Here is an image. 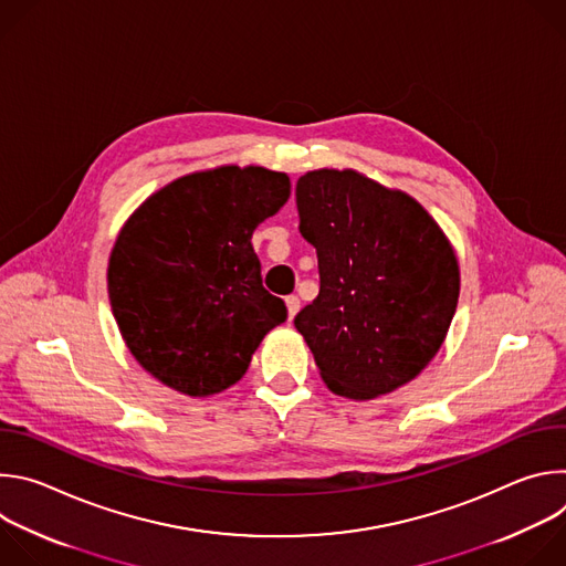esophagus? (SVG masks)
Returning a JSON list of instances; mask_svg holds the SVG:
<instances>
[{"mask_svg": "<svg viewBox=\"0 0 566 566\" xmlns=\"http://www.w3.org/2000/svg\"><path fill=\"white\" fill-rule=\"evenodd\" d=\"M286 308H289V319H293L300 311V297L297 295H289L286 297Z\"/></svg>", "mask_w": 566, "mask_h": 566, "instance_id": "obj_1", "label": "esophagus"}]
</instances>
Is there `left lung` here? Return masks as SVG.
Masks as SVG:
<instances>
[{
	"label": "left lung",
	"mask_w": 566,
	"mask_h": 566,
	"mask_svg": "<svg viewBox=\"0 0 566 566\" xmlns=\"http://www.w3.org/2000/svg\"><path fill=\"white\" fill-rule=\"evenodd\" d=\"M300 232L319 293L295 315L332 391L365 400L410 382L434 358L459 300V264L408 195L354 170L297 179Z\"/></svg>",
	"instance_id": "8db88e82"
}]
</instances>
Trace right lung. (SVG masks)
I'll return each instance as SVG.
<instances>
[{"instance_id": "right-lung-1", "label": "right lung", "mask_w": 566, "mask_h": 566, "mask_svg": "<svg viewBox=\"0 0 566 566\" xmlns=\"http://www.w3.org/2000/svg\"><path fill=\"white\" fill-rule=\"evenodd\" d=\"M284 172L226 166L181 177L123 226L107 271L132 356L164 385L210 396L247 374L286 304L262 284L253 230L289 199Z\"/></svg>"}]
</instances>
